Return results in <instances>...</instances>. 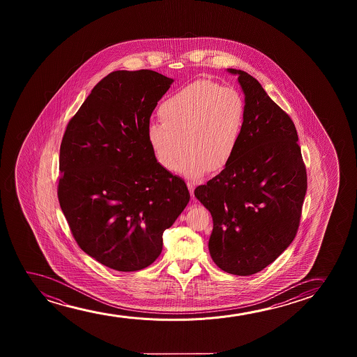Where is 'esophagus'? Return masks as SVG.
Returning <instances> with one entry per match:
<instances>
[{"label":"esophagus","instance_id":"obj_1","mask_svg":"<svg viewBox=\"0 0 357 357\" xmlns=\"http://www.w3.org/2000/svg\"><path fill=\"white\" fill-rule=\"evenodd\" d=\"M186 185H188V188H189V190H190V194H191V197H192V199H194V197H195V196H194V189H195V183H194V181H188V183H186Z\"/></svg>","mask_w":357,"mask_h":357}]
</instances>
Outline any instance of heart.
I'll return each instance as SVG.
<instances>
[{
    "label": "heart",
    "mask_w": 357,
    "mask_h": 357,
    "mask_svg": "<svg viewBox=\"0 0 357 357\" xmlns=\"http://www.w3.org/2000/svg\"><path fill=\"white\" fill-rule=\"evenodd\" d=\"M161 123L147 127V142L163 168L199 178L207 168L220 172L238 151L246 127V102L233 88L196 80L158 108Z\"/></svg>",
    "instance_id": "1"
}]
</instances>
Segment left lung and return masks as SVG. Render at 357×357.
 Here are the masks:
<instances>
[{
	"label": "left lung",
	"mask_w": 357,
	"mask_h": 357,
	"mask_svg": "<svg viewBox=\"0 0 357 357\" xmlns=\"http://www.w3.org/2000/svg\"><path fill=\"white\" fill-rule=\"evenodd\" d=\"M239 75L246 102V127L229 165L195 197L210 211L211 257L220 269L251 275L272 264L298 233L307 174L298 132L256 79Z\"/></svg>",
	"instance_id": "8db88e82"
}]
</instances>
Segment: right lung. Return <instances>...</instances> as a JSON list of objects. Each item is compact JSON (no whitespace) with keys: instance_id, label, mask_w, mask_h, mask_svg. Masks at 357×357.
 <instances>
[{"instance_id":"right-lung-1","label":"right lung","mask_w":357,"mask_h":357,"mask_svg":"<svg viewBox=\"0 0 357 357\" xmlns=\"http://www.w3.org/2000/svg\"><path fill=\"white\" fill-rule=\"evenodd\" d=\"M173 79L116 70L70 118L59 149L57 195L79 248L134 272L160 256L162 235L190 200L185 181L156 161L147 127Z\"/></svg>"}]
</instances>
